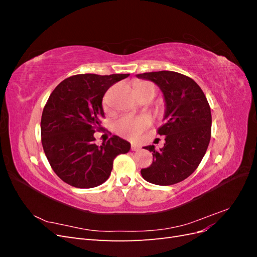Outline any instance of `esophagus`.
I'll list each match as a JSON object with an SVG mask.
<instances>
[{
  "mask_svg": "<svg viewBox=\"0 0 257 257\" xmlns=\"http://www.w3.org/2000/svg\"><path fill=\"white\" fill-rule=\"evenodd\" d=\"M131 149H132V151H138V150H141V147H139L136 144H132L131 145Z\"/></svg>",
  "mask_w": 257,
  "mask_h": 257,
  "instance_id": "esophagus-1",
  "label": "esophagus"
}]
</instances>
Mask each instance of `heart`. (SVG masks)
<instances>
[{
	"instance_id": "obj_1",
	"label": "heart",
	"mask_w": 257,
	"mask_h": 257,
	"mask_svg": "<svg viewBox=\"0 0 257 257\" xmlns=\"http://www.w3.org/2000/svg\"><path fill=\"white\" fill-rule=\"evenodd\" d=\"M137 95L145 96V95H155V87L154 84L148 81H143L137 84L136 87ZM108 99L105 97L104 104L107 105ZM150 119L148 116H130L125 115L118 119L114 122V131L116 134L120 136L134 141L138 138L145 130H147L150 125Z\"/></svg>"
}]
</instances>
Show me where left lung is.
<instances>
[{
    "label": "left lung",
    "mask_w": 257,
    "mask_h": 257,
    "mask_svg": "<svg viewBox=\"0 0 257 257\" xmlns=\"http://www.w3.org/2000/svg\"><path fill=\"white\" fill-rule=\"evenodd\" d=\"M138 78L157 83L166 103L165 123L158 134L165 135L164 147H145L152 152V164L141 170L148 182L172 185L183 181L198 167L211 138V110L199 85L177 72L138 74Z\"/></svg>",
    "instance_id": "8db88e82"
}]
</instances>
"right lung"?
<instances>
[{"label": "right lung", "instance_id": "right-lung-1", "mask_svg": "<svg viewBox=\"0 0 257 257\" xmlns=\"http://www.w3.org/2000/svg\"><path fill=\"white\" fill-rule=\"evenodd\" d=\"M128 76L75 75L52 91L42 114V145L53 172L65 183L95 188L109 178L113 160L130 151V143L115 135L100 147L94 144V133L102 128L105 116L104 94Z\"/></svg>", "mask_w": 257, "mask_h": 257}]
</instances>
